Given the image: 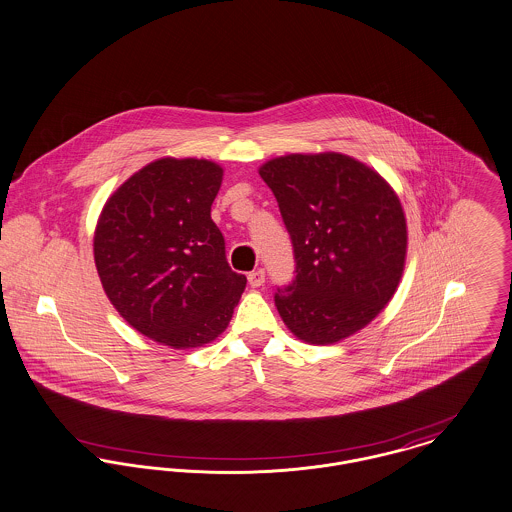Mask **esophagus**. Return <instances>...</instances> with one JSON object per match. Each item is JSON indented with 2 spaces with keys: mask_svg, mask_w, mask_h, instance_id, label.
I'll return each mask as SVG.
<instances>
[{
  "mask_svg": "<svg viewBox=\"0 0 512 512\" xmlns=\"http://www.w3.org/2000/svg\"><path fill=\"white\" fill-rule=\"evenodd\" d=\"M247 280H249V284H251L253 288H259V286H263V282H265V271H263V269L251 271V273L247 275Z\"/></svg>",
  "mask_w": 512,
  "mask_h": 512,
  "instance_id": "esophagus-1",
  "label": "esophagus"
}]
</instances>
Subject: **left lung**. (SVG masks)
I'll return each mask as SVG.
<instances>
[{"label": "left lung", "instance_id": "1", "mask_svg": "<svg viewBox=\"0 0 512 512\" xmlns=\"http://www.w3.org/2000/svg\"><path fill=\"white\" fill-rule=\"evenodd\" d=\"M259 175L292 239L296 278L276 288L286 327L331 345L366 327L392 300L407 255V224L388 181L337 154L269 159Z\"/></svg>", "mask_w": 512, "mask_h": 512}]
</instances>
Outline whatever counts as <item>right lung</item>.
<instances>
[{
    "label": "right lung",
    "mask_w": 512,
    "mask_h": 512,
    "mask_svg": "<svg viewBox=\"0 0 512 512\" xmlns=\"http://www.w3.org/2000/svg\"><path fill=\"white\" fill-rule=\"evenodd\" d=\"M222 175L208 159H156L118 187L97 220L93 255L107 298L128 325L173 349L224 333L247 284L210 218Z\"/></svg>",
    "instance_id": "add662e5"
}]
</instances>
